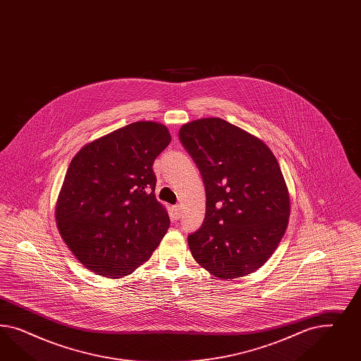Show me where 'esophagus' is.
Returning a JSON list of instances; mask_svg holds the SVG:
<instances>
[{
  "instance_id": "esophagus-1",
  "label": "esophagus",
  "mask_w": 361,
  "mask_h": 361,
  "mask_svg": "<svg viewBox=\"0 0 361 361\" xmlns=\"http://www.w3.org/2000/svg\"><path fill=\"white\" fill-rule=\"evenodd\" d=\"M172 217L175 219H178L181 217V209L178 205H175L173 208H172Z\"/></svg>"
}]
</instances>
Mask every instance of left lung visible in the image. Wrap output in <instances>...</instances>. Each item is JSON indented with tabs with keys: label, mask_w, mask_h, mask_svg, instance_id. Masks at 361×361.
<instances>
[{
	"label": "left lung",
	"mask_w": 361,
	"mask_h": 361,
	"mask_svg": "<svg viewBox=\"0 0 361 361\" xmlns=\"http://www.w3.org/2000/svg\"><path fill=\"white\" fill-rule=\"evenodd\" d=\"M178 139L207 192L205 219L188 237L193 258L219 279L252 274L275 252L290 217L288 189L274 153L219 118L186 123Z\"/></svg>",
	"instance_id": "8db88e82"
}]
</instances>
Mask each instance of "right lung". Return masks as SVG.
I'll use <instances>...</instances> for the list:
<instances>
[{
  "mask_svg": "<svg viewBox=\"0 0 361 361\" xmlns=\"http://www.w3.org/2000/svg\"><path fill=\"white\" fill-rule=\"evenodd\" d=\"M172 137L156 121H136L86 144L67 168L55 219L79 262L121 278L147 262L169 228L156 200L154 159Z\"/></svg>",
  "mask_w": 361,
  "mask_h": 361,
  "instance_id": "right-lung-1",
  "label": "right lung"
}]
</instances>
